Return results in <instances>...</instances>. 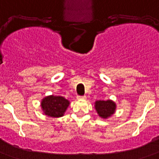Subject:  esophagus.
I'll list each match as a JSON object with an SVG mask.
<instances>
[{
	"mask_svg": "<svg viewBox=\"0 0 159 159\" xmlns=\"http://www.w3.org/2000/svg\"><path fill=\"white\" fill-rule=\"evenodd\" d=\"M87 97L86 96H77V99L79 100H86Z\"/></svg>",
	"mask_w": 159,
	"mask_h": 159,
	"instance_id": "1",
	"label": "esophagus"
}]
</instances>
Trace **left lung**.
Returning <instances> with one entry per match:
<instances>
[{
  "label": "left lung",
  "instance_id": "8db88e82",
  "mask_svg": "<svg viewBox=\"0 0 159 159\" xmlns=\"http://www.w3.org/2000/svg\"><path fill=\"white\" fill-rule=\"evenodd\" d=\"M95 108L100 117L107 119L113 115L116 111V106L115 102L107 100V101H97L95 102Z\"/></svg>",
  "mask_w": 159,
  "mask_h": 159
}]
</instances>
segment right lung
I'll use <instances>...</instances> for the list:
<instances>
[{"label":"right lung","instance_id":"right-lung-1","mask_svg":"<svg viewBox=\"0 0 159 159\" xmlns=\"http://www.w3.org/2000/svg\"><path fill=\"white\" fill-rule=\"evenodd\" d=\"M69 106V102L62 97L48 96L41 102V106L46 116L50 117H61Z\"/></svg>","mask_w":159,"mask_h":159}]
</instances>
